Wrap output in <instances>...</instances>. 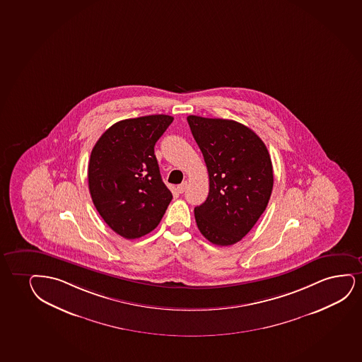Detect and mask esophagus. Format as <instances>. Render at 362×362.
Masks as SVG:
<instances>
[{
	"label": "esophagus",
	"mask_w": 362,
	"mask_h": 362,
	"mask_svg": "<svg viewBox=\"0 0 362 362\" xmlns=\"http://www.w3.org/2000/svg\"><path fill=\"white\" fill-rule=\"evenodd\" d=\"M186 187H187V181H185V182H182L181 183V185H179L176 189H177V192L183 193L185 192V191H186Z\"/></svg>",
	"instance_id": "34e87169"
}]
</instances>
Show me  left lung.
I'll use <instances>...</instances> for the list:
<instances>
[{
	"label": "left lung",
	"instance_id": "1",
	"mask_svg": "<svg viewBox=\"0 0 362 362\" xmlns=\"http://www.w3.org/2000/svg\"><path fill=\"white\" fill-rule=\"evenodd\" d=\"M204 156L209 194L194 208L202 235L218 246L238 243L266 211L273 189V165L266 144L233 119L187 117Z\"/></svg>",
	"mask_w": 362,
	"mask_h": 362
}]
</instances>
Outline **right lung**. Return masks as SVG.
<instances>
[{"instance_id": "obj_1", "label": "right lung", "mask_w": 362, "mask_h": 362, "mask_svg": "<svg viewBox=\"0 0 362 362\" xmlns=\"http://www.w3.org/2000/svg\"><path fill=\"white\" fill-rule=\"evenodd\" d=\"M173 121L169 115L122 119L93 148L88 165L93 203L106 224L127 240L156 229L173 199L154 154Z\"/></svg>"}]
</instances>
